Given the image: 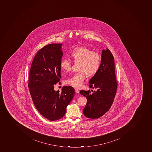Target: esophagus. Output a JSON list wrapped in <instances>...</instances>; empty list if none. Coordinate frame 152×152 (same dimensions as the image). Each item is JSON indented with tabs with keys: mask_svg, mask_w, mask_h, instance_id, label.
Returning a JSON list of instances; mask_svg holds the SVG:
<instances>
[{
	"mask_svg": "<svg viewBox=\"0 0 152 152\" xmlns=\"http://www.w3.org/2000/svg\"><path fill=\"white\" fill-rule=\"evenodd\" d=\"M75 91L76 93H79V89H78V88H75Z\"/></svg>",
	"mask_w": 152,
	"mask_h": 152,
	"instance_id": "esophagus-1",
	"label": "esophagus"
}]
</instances>
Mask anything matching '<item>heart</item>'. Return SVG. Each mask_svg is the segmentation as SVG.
Instances as JSON below:
<instances>
[{
	"label": "heart",
	"instance_id": "heart-1",
	"mask_svg": "<svg viewBox=\"0 0 152 152\" xmlns=\"http://www.w3.org/2000/svg\"><path fill=\"white\" fill-rule=\"evenodd\" d=\"M70 55L75 63L79 62L78 70L79 71L67 79L65 83L79 88L83 85L86 75L88 77H93L98 72L101 65V56L98 53L86 47L75 48ZM60 66L64 71H70L72 63L68 59H63Z\"/></svg>",
	"mask_w": 152,
	"mask_h": 152
}]
</instances>
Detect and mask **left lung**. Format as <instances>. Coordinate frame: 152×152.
I'll use <instances>...</instances> for the list:
<instances>
[{
	"mask_svg": "<svg viewBox=\"0 0 152 152\" xmlns=\"http://www.w3.org/2000/svg\"><path fill=\"white\" fill-rule=\"evenodd\" d=\"M88 83L89 88L96 91L92 93L90 91H80L87 99L83 114L89 118H99L110 109L118 87L114 56L109 49L102 50L99 70Z\"/></svg>",
	"mask_w": 152,
	"mask_h": 152,
	"instance_id": "obj_1",
	"label": "left lung"
}]
</instances>
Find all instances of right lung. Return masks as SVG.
Returning <instances> with one entry per match:
<instances>
[{
  "label": "right lung",
  "mask_w": 152,
  "mask_h": 152,
  "mask_svg": "<svg viewBox=\"0 0 152 152\" xmlns=\"http://www.w3.org/2000/svg\"><path fill=\"white\" fill-rule=\"evenodd\" d=\"M61 46L51 44L40 49L33 60L29 76L28 87L34 105L40 114L51 121L65 115L75 93L71 86H64L61 92L54 89L61 77Z\"/></svg>",
  "instance_id": "obj_1"
}]
</instances>
